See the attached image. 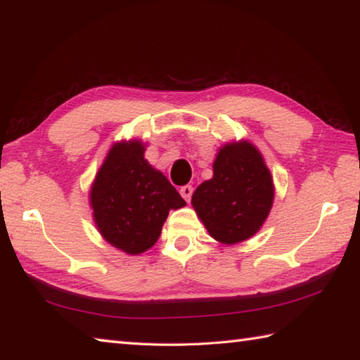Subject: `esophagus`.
Masks as SVG:
<instances>
[{
	"mask_svg": "<svg viewBox=\"0 0 360 360\" xmlns=\"http://www.w3.org/2000/svg\"><path fill=\"white\" fill-rule=\"evenodd\" d=\"M179 192H181V195H182V198H184V200L188 202V201H191V198H192L193 187H192V186H182Z\"/></svg>",
	"mask_w": 360,
	"mask_h": 360,
	"instance_id": "obj_1",
	"label": "esophagus"
}]
</instances>
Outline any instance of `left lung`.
I'll return each instance as SVG.
<instances>
[{
    "mask_svg": "<svg viewBox=\"0 0 360 360\" xmlns=\"http://www.w3.org/2000/svg\"><path fill=\"white\" fill-rule=\"evenodd\" d=\"M212 179L192 195V206L209 234L221 244H238L257 233L272 207L274 184L263 155L248 141L221 146Z\"/></svg>",
    "mask_w": 360,
    "mask_h": 360,
    "instance_id": "left-lung-1",
    "label": "left lung"
}]
</instances>
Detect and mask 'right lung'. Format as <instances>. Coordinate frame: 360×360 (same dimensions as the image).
Returning <instances> with one entry per match:
<instances>
[{
  "mask_svg": "<svg viewBox=\"0 0 360 360\" xmlns=\"http://www.w3.org/2000/svg\"><path fill=\"white\" fill-rule=\"evenodd\" d=\"M97 230L129 255L151 248L169 209L186 205L178 191L145 159L140 140L115 143L89 193Z\"/></svg>",
  "mask_w": 360,
  "mask_h": 360,
  "instance_id": "1",
  "label": "right lung"
}]
</instances>
